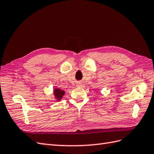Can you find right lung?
<instances>
[{"instance_id":"obj_1","label":"right lung","mask_w":154,"mask_h":154,"mask_svg":"<svg viewBox=\"0 0 154 154\" xmlns=\"http://www.w3.org/2000/svg\"><path fill=\"white\" fill-rule=\"evenodd\" d=\"M64 94H65V91L64 90H60V88H54L53 95L57 101H59L62 100V98L64 96Z\"/></svg>"}]
</instances>
